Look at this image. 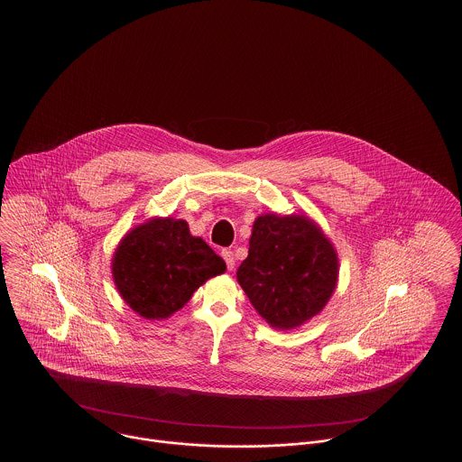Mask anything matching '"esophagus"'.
<instances>
[{
	"instance_id": "34e87169",
	"label": "esophagus",
	"mask_w": 462,
	"mask_h": 462,
	"mask_svg": "<svg viewBox=\"0 0 462 462\" xmlns=\"http://www.w3.org/2000/svg\"><path fill=\"white\" fill-rule=\"evenodd\" d=\"M221 258L225 260L226 268H228L230 272L236 268V258H234V253H232L230 249H223V251H221Z\"/></svg>"
}]
</instances>
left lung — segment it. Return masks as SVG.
<instances>
[{"mask_svg": "<svg viewBox=\"0 0 462 462\" xmlns=\"http://www.w3.org/2000/svg\"><path fill=\"white\" fill-rule=\"evenodd\" d=\"M337 272L336 249L315 221L268 213L254 220L237 281L264 320L286 330L324 310Z\"/></svg>", "mask_w": 462, "mask_h": 462, "instance_id": "1", "label": "left lung"}]
</instances>
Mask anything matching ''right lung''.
I'll list each match as a JSON object with an SVG mask.
<instances>
[{"mask_svg": "<svg viewBox=\"0 0 462 462\" xmlns=\"http://www.w3.org/2000/svg\"><path fill=\"white\" fill-rule=\"evenodd\" d=\"M226 270L220 256L175 218H151L130 230L112 258V279L126 305L147 320L183 307L208 279Z\"/></svg>", "mask_w": 462, "mask_h": 462, "instance_id": "right-lung-1", "label": "right lung"}]
</instances>
